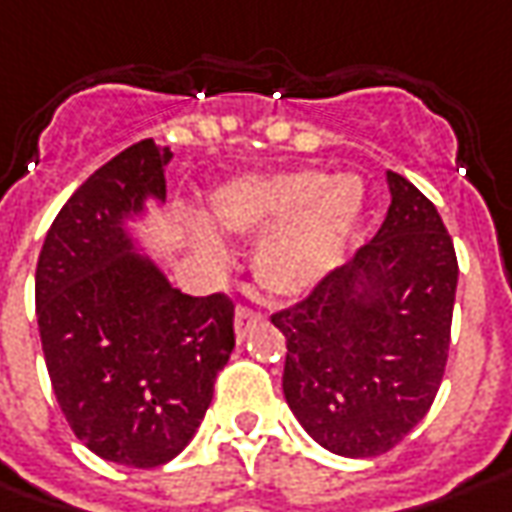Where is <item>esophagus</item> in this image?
Returning <instances> with one entry per match:
<instances>
[{
	"mask_svg": "<svg viewBox=\"0 0 512 512\" xmlns=\"http://www.w3.org/2000/svg\"><path fill=\"white\" fill-rule=\"evenodd\" d=\"M257 322H260V316L252 314L249 308H238V311H235V333H238V342H243V339L252 333V328H255Z\"/></svg>",
	"mask_w": 512,
	"mask_h": 512,
	"instance_id": "obj_1",
	"label": "esophagus"
}]
</instances>
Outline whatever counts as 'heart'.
Wrapping results in <instances>:
<instances>
[{"label": "heart", "instance_id": "1", "mask_svg": "<svg viewBox=\"0 0 512 512\" xmlns=\"http://www.w3.org/2000/svg\"><path fill=\"white\" fill-rule=\"evenodd\" d=\"M364 204V184L353 173L302 168L235 176L212 190L207 212L221 232L260 235L252 255L257 285L271 297L297 300L342 266ZM190 246L207 269H227L229 252L218 232L193 229Z\"/></svg>", "mask_w": 512, "mask_h": 512}]
</instances>
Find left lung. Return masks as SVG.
Returning a JSON list of instances; mask_svg holds the SVG:
<instances>
[{
	"label": "left lung",
	"mask_w": 512,
	"mask_h": 512,
	"mask_svg": "<svg viewBox=\"0 0 512 512\" xmlns=\"http://www.w3.org/2000/svg\"><path fill=\"white\" fill-rule=\"evenodd\" d=\"M392 204L373 241L300 305L285 336L283 395L339 457H378L426 417L446 373L457 255L429 198L387 170Z\"/></svg>",
	"instance_id": "left-lung-1"
}]
</instances>
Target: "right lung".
<instances>
[{
  "instance_id": "add662e5",
  "label": "right lung",
  "mask_w": 512,
  "mask_h": 512,
  "mask_svg": "<svg viewBox=\"0 0 512 512\" xmlns=\"http://www.w3.org/2000/svg\"><path fill=\"white\" fill-rule=\"evenodd\" d=\"M170 159L142 139L95 170L55 215L36 269L55 401L83 446L131 468L190 443L235 347V305L182 294L134 229L165 204Z\"/></svg>"
}]
</instances>
